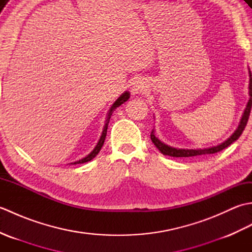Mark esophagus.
I'll return each instance as SVG.
<instances>
[{
	"instance_id": "esophagus-1",
	"label": "esophagus",
	"mask_w": 252,
	"mask_h": 252,
	"mask_svg": "<svg viewBox=\"0 0 252 252\" xmlns=\"http://www.w3.org/2000/svg\"><path fill=\"white\" fill-rule=\"evenodd\" d=\"M146 91H147V85L141 79L135 80V81L133 82L131 85V92L133 95L141 94V93L146 92Z\"/></svg>"
}]
</instances>
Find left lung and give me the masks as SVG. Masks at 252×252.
<instances>
[{
  "mask_svg": "<svg viewBox=\"0 0 252 252\" xmlns=\"http://www.w3.org/2000/svg\"><path fill=\"white\" fill-rule=\"evenodd\" d=\"M249 100L247 103V106L244 110V114L242 116V119L239 121V125L237 126V129L235 130L233 134L229 136L226 141H224L223 143L219 144L217 146H212V147H208V148H197V149H185V148H175L172 146H169L167 144H164L159 140L158 137L155 135V130L153 129L151 133V138L152 142L154 143V145L158 148V151L161 153L162 155H165V156H171V157H194V156H201V155H212L223 151L224 148L228 147L232 143L235 141H237L239 136L242 135L243 131L245 130L246 126H247V122L249 119V115H250V110H251V106H252V78H251V71L249 69Z\"/></svg>",
  "mask_w": 252,
  "mask_h": 252,
  "instance_id": "1",
  "label": "left lung"
}]
</instances>
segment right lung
<instances>
[{"label":"right lung","mask_w":252,"mask_h":252,"mask_svg":"<svg viewBox=\"0 0 252 252\" xmlns=\"http://www.w3.org/2000/svg\"><path fill=\"white\" fill-rule=\"evenodd\" d=\"M130 98V93L127 92V91H126L125 93H122L119 97H118L116 99V101L114 104L111 105L110 109L108 110V112H107V117H106V121H105V126H104V129H103V132H101V135L99 137V140L97 142V144H96V146L94 147V149L92 152H91L88 156H85L84 158L80 159V160H77V161L74 162H71L70 164H78V163H84V162H88V161H91L94 157H96V155H97L99 153V151L101 149V147H103L104 145V142H105V138H106V134H107V129H108V123H109V120L111 118V115L112 112H114V110L117 108V107L121 106L123 103H126V101Z\"/></svg>","instance_id":"right-lung-1"}]
</instances>
